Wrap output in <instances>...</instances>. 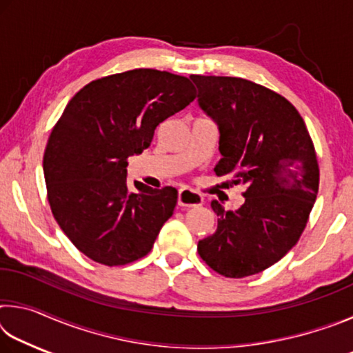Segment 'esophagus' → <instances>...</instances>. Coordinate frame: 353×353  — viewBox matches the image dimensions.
I'll list each match as a JSON object with an SVG mask.
<instances>
[{"instance_id":"obj_1","label":"esophagus","mask_w":353,"mask_h":353,"mask_svg":"<svg viewBox=\"0 0 353 353\" xmlns=\"http://www.w3.org/2000/svg\"><path fill=\"white\" fill-rule=\"evenodd\" d=\"M204 202V198L196 191L190 188H181L177 193V204L181 207H199Z\"/></svg>"}]
</instances>
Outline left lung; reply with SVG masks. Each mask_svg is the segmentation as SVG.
Segmentation results:
<instances>
[{
  "instance_id": "left-lung-1",
  "label": "left lung",
  "mask_w": 353,
  "mask_h": 353,
  "mask_svg": "<svg viewBox=\"0 0 353 353\" xmlns=\"http://www.w3.org/2000/svg\"><path fill=\"white\" fill-rule=\"evenodd\" d=\"M190 77L201 110L218 126L214 172L248 187L236 210L212 201L218 227L198 252L221 276H252L285 256L305 229L319 188L313 141L296 107L270 88L241 77Z\"/></svg>"
}]
</instances>
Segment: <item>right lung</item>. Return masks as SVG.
Masks as SVG:
<instances>
[{"label": "right lung", "mask_w": 353, "mask_h": 353, "mask_svg": "<svg viewBox=\"0 0 353 353\" xmlns=\"http://www.w3.org/2000/svg\"><path fill=\"white\" fill-rule=\"evenodd\" d=\"M194 98L187 77L139 68L90 82L65 107L48 140L43 174L57 224L88 259L121 266L152 249L177 191L137 181L139 191H129L126 160Z\"/></svg>", "instance_id": "1"}]
</instances>
